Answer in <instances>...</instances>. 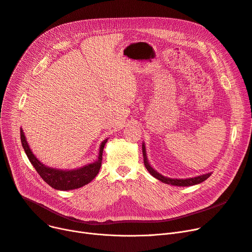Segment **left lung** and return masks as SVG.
Masks as SVG:
<instances>
[{"mask_svg":"<svg viewBox=\"0 0 252 252\" xmlns=\"http://www.w3.org/2000/svg\"><path fill=\"white\" fill-rule=\"evenodd\" d=\"M142 150H143V156H144V164L145 166H146L147 170L149 171V173L154 177L156 178L157 180H159L165 184H170V185H174V186H182V187H185V186H193V185H196V184H199V183H202L204 182L206 179H208L210 176H211V173L209 174H206V175H202V176H199V177H195V178H190V179H185V180H182V179H169V178H165L163 176H161L160 174H158L156 170H154L148 160H147V156H146V151H145V146L144 144L142 145Z\"/></svg>","mask_w":252,"mask_h":252,"instance_id":"obj_1","label":"left lung"}]
</instances>
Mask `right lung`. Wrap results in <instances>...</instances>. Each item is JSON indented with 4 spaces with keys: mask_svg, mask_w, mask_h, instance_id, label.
Instances as JSON below:
<instances>
[{
    "mask_svg": "<svg viewBox=\"0 0 252 252\" xmlns=\"http://www.w3.org/2000/svg\"><path fill=\"white\" fill-rule=\"evenodd\" d=\"M20 138H21L22 147L26 155H28L30 161L37 171V174L41 176V178L48 185H50L52 188H54L56 190H62V191L81 188L85 186V185L89 184L98 175L102 164L103 149L106 142H107V139L102 142L100 152H99V157L96 162L88 164L81 168L73 169V170H61V169L45 166L43 163H41L36 159V157L32 154V150L30 149L29 144L26 142L24 133L21 128H20Z\"/></svg>",
    "mask_w": 252,
    "mask_h": 252,
    "instance_id": "add662e5",
    "label": "right lung"
}]
</instances>
